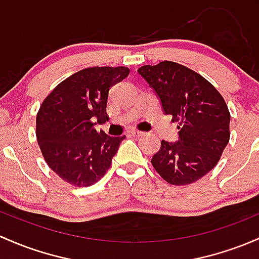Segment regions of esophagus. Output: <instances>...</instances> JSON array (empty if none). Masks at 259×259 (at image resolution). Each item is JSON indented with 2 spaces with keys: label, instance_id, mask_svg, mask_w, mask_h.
<instances>
[{
  "label": "esophagus",
  "instance_id": "34e87169",
  "mask_svg": "<svg viewBox=\"0 0 259 259\" xmlns=\"http://www.w3.org/2000/svg\"><path fill=\"white\" fill-rule=\"evenodd\" d=\"M130 135H132V136H135V138H139V136L144 135V133H143V132H140V130L133 129V130H130Z\"/></svg>",
  "mask_w": 259,
  "mask_h": 259
}]
</instances>
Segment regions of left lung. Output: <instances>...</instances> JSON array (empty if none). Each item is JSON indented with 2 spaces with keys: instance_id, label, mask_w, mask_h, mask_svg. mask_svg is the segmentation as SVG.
Masks as SVG:
<instances>
[{
  "instance_id": "8db88e82",
  "label": "left lung",
  "mask_w": 259,
  "mask_h": 259,
  "mask_svg": "<svg viewBox=\"0 0 259 259\" xmlns=\"http://www.w3.org/2000/svg\"><path fill=\"white\" fill-rule=\"evenodd\" d=\"M160 98L163 112L178 121L180 140L161 141L153 168L173 186L200 180L220 160L230 140V112L219 91L201 75L173 61L138 70Z\"/></svg>"
}]
</instances>
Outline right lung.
Wrapping results in <instances>:
<instances>
[{"label":"right lung","mask_w":259,"mask_h":259,"mask_svg":"<svg viewBox=\"0 0 259 259\" xmlns=\"http://www.w3.org/2000/svg\"><path fill=\"white\" fill-rule=\"evenodd\" d=\"M125 66L87 67L60 82L36 114V140L48 166L75 187H88L106 175L125 139L95 129L104 123L110 87L129 75Z\"/></svg>","instance_id":"right-lung-1"}]
</instances>
